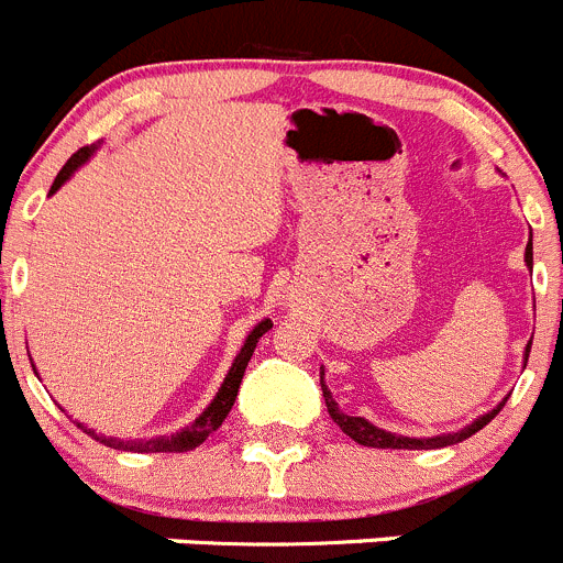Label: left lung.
<instances>
[{
	"label": "left lung",
	"instance_id": "1",
	"mask_svg": "<svg viewBox=\"0 0 563 563\" xmlns=\"http://www.w3.org/2000/svg\"><path fill=\"white\" fill-rule=\"evenodd\" d=\"M525 264H528V269H533V241H528V246H525ZM528 353H530V344L525 346V364H528ZM319 383H322L324 406H328V413L333 417V422L339 424V428L344 430L350 439L358 441V444H364V448H380V450H435V448H448V444H459V441L470 439V435H475L477 430L486 428V424L492 422L497 413H500V408L506 406V400H503L500 406L492 408V411L483 413V417H477L475 422L466 424V428H461L459 433L428 435V439H411V435L388 433V430H383V428H377V424L366 422L364 417H346V413H341L339 402L333 400L330 388L324 386V369L319 372Z\"/></svg>",
	"mask_w": 563,
	"mask_h": 563
}]
</instances>
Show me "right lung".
<instances>
[{"label":"right lung","instance_id":"add662e5","mask_svg":"<svg viewBox=\"0 0 563 563\" xmlns=\"http://www.w3.org/2000/svg\"><path fill=\"white\" fill-rule=\"evenodd\" d=\"M93 150H97V146H82V150H77L75 155L68 157L66 166L57 172V177H55V183H52L49 194H55L57 188H60L63 183L68 180V177L75 175L82 163H86L88 157L93 155ZM269 328H272L269 319H264V322H257L255 328H252V333L246 335L244 346H241L239 355H235L233 366H230L228 377H224L222 388L217 391L213 402H210V406L205 408V411L199 413V417L194 419V422L188 424L186 430H180V433L157 435V439H141V441H122V439H113V435H110V439H104V435L93 433L91 428H86V424H80V422H77V428H82L88 435H91V439H97L99 444H104V448H113V450H135V453H186V450L199 448V444H202V441L208 439V435L213 433V430H217L219 424L224 422V419H228L230 408H233L235 397H239L241 377H244L246 364H250L252 353H255L257 339H261V335H264ZM33 369H35V366H33Z\"/></svg>","mask_w":563,"mask_h":563}]
</instances>
